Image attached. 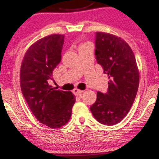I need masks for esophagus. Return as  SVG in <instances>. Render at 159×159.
Returning <instances> with one entry per match:
<instances>
[{
	"mask_svg": "<svg viewBox=\"0 0 159 159\" xmlns=\"http://www.w3.org/2000/svg\"><path fill=\"white\" fill-rule=\"evenodd\" d=\"M83 92H84L83 90H78V89H77V88H75L73 90V93L75 95V96H81V95L83 93Z\"/></svg>",
	"mask_w": 159,
	"mask_h": 159,
	"instance_id": "34e87169",
	"label": "esophagus"
}]
</instances>
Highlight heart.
Returning <instances> with one entry per match:
<instances>
[{"instance_id": "b5f03b06", "label": "heart", "mask_w": 159, "mask_h": 159, "mask_svg": "<svg viewBox=\"0 0 159 159\" xmlns=\"http://www.w3.org/2000/svg\"><path fill=\"white\" fill-rule=\"evenodd\" d=\"M89 45V44H86V43H85V44H82L81 46H84V45ZM81 46H80V47H81Z\"/></svg>"}]
</instances>
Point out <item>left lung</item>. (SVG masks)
<instances>
[{
  "mask_svg": "<svg viewBox=\"0 0 159 159\" xmlns=\"http://www.w3.org/2000/svg\"><path fill=\"white\" fill-rule=\"evenodd\" d=\"M95 54L107 75L108 90L105 94L97 92L90 111L98 123L114 125L132 106L139 86V70L131 47L114 34L96 32Z\"/></svg>",
  "mask_w": 159,
  "mask_h": 159,
  "instance_id": "obj_1",
  "label": "left lung"
}]
</instances>
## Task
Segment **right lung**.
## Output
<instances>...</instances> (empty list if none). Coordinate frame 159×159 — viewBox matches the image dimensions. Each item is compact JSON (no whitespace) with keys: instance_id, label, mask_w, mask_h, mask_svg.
<instances>
[{"instance_id":"1","label":"right lung","mask_w":159,"mask_h":159,"mask_svg":"<svg viewBox=\"0 0 159 159\" xmlns=\"http://www.w3.org/2000/svg\"><path fill=\"white\" fill-rule=\"evenodd\" d=\"M64 35L52 34L32 44L24 56L20 85L27 105L40 123L52 129L69 122L75 96L49 85L54 69L61 61Z\"/></svg>"}]
</instances>
